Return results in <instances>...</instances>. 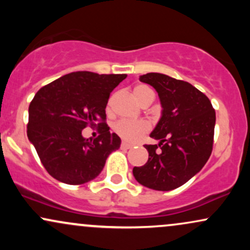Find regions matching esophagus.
Segmentation results:
<instances>
[{"instance_id":"esophagus-1","label":"esophagus","mask_w":250,"mask_h":250,"mask_svg":"<svg viewBox=\"0 0 250 250\" xmlns=\"http://www.w3.org/2000/svg\"><path fill=\"white\" fill-rule=\"evenodd\" d=\"M133 146L130 145V143H127V142H122L121 143V148L122 149H130Z\"/></svg>"}]
</instances>
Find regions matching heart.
<instances>
[{
	"instance_id": "1",
	"label": "heart",
	"mask_w": 250,
	"mask_h": 250,
	"mask_svg": "<svg viewBox=\"0 0 250 250\" xmlns=\"http://www.w3.org/2000/svg\"><path fill=\"white\" fill-rule=\"evenodd\" d=\"M135 99L140 103L143 102L146 96L149 93H153L151 89L146 84H137L133 90ZM114 131L122 137L123 140L129 142H135L149 130V125L146 121H128V120H121L114 125Z\"/></svg>"
}]
</instances>
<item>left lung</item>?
Segmentation results:
<instances>
[{"label":"left lung","instance_id":"left-lung-1","mask_svg":"<svg viewBox=\"0 0 250 250\" xmlns=\"http://www.w3.org/2000/svg\"><path fill=\"white\" fill-rule=\"evenodd\" d=\"M157 91L162 115L146 145L148 161L134 167V177L154 190H173L188 182L208 161L213 150L216 116L210 101L186 81L160 73L140 76Z\"/></svg>","mask_w":250,"mask_h":250}]
</instances>
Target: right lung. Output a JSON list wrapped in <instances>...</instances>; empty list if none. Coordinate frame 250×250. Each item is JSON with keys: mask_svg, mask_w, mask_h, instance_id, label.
<instances>
[{"mask_svg": "<svg viewBox=\"0 0 250 250\" xmlns=\"http://www.w3.org/2000/svg\"><path fill=\"white\" fill-rule=\"evenodd\" d=\"M125 74L75 71L40 89L29 105L27 135L43 167L67 185H83L101 173L121 139L109 131L105 107L109 95ZM100 127L96 139H84L82 130Z\"/></svg>", "mask_w": 250, "mask_h": 250, "instance_id": "obj_1", "label": "right lung"}]
</instances>
